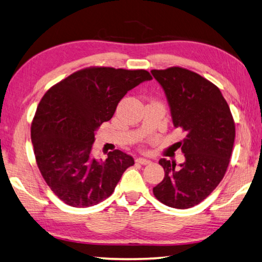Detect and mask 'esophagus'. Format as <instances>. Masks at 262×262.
<instances>
[{
	"instance_id": "obj_1",
	"label": "esophagus",
	"mask_w": 262,
	"mask_h": 262,
	"mask_svg": "<svg viewBox=\"0 0 262 262\" xmlns=\"http://www.w3.org/2000/svg\"><path fill=\"white\" fill-rule=\"evenodd\" d=\"M136 163L141 164V165H147V164H150L151 161L149 159H145V158H136Z\"/></svg>"
}]
</instances>
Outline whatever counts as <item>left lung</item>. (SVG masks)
<instances>
[{
	"label": "left lung",
	"instance_id": "obj_1",
	"mask_svg": "<svg viewBox=\"0 0 262 262\" xmlns=\"http://www.w3.org/2000/svg\"><path fill=\"white\" fill-rule=\"evenodd\" d=\"M164 89L173 125L185 137L178 145L184 161L165 158L159 164L164 180L154 194L165 205L184 210L203 202L226 174L235 141V122L226 99L215 84L182 68L152 70Z\"/></svg>",
	"mask_w": 262,
	"mask_h": 262
}]
</instances>
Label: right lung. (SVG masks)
I'll return each instance as SVG.
<instances>
[{
  "instance_id": "add662e5",
  "label": "right lung",
  "mask_w": 262,
  "mask_h": 262,
  "mask_svg": "<svg viewBox=\"0 0 262 262\" xmlns=\"http://www.w3.org/2000/svg\"><path fill=\"white\" fill-rule=\"evenodd\" d=\"M152 77L145 70L89 68L71 74L42 97L31 127L37 167L57 197L89 207L110 197L134 158L120 150L93 155L95 134L122 97Z\"/></svg>"
}]
</instances>
